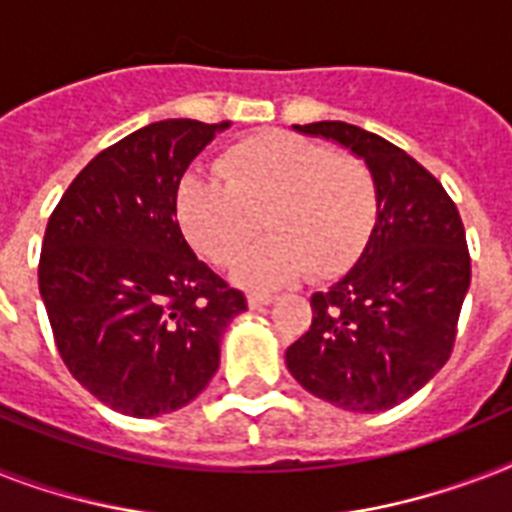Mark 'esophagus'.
<instances>
[{"label": "esophagus", "instance_id": "34e87169", "mask_svg": "<svg viewBox=\"0 0 512 512\" xmlns=\"http://www.w3.org/2000/svg\"><path fill=\"white\" fill-rule=\"evenodd\" d=\"M273 303V295H249L247 297V305L255 311V308H263V305H271Z\"/></svg>", "mask_w": 512, "mask_h": 512}]
</instances>
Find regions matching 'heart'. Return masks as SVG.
I'll list each match as a JSON object with an SVG mask.
<instances>
[{
  "instance_id": "1",
  "label": "heart",
  "mask_w": 512,
  "mask_h": 512,
  "mask_svg": "<svg viewBox=\"0 0 512 512\" xmlns=\"http://www.w3.org/2000/svg\"><path fill=\"white\" fill-rule=\"evenodd\" d=\"M217 172L183 175L177 223L199 255L223 265L260 214L269 236L231 268L241 287H281L305 271L337 276L356 263L377 223V183L364 159L292 132H257L233 143L217 159Z\"/></svg>"
}]
</instances>
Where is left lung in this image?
I'll return each mask as SVG.
<instances>
[{
    "mask_svg": "<svg viewBox=\"0 0 512 512\" xmlns=\"http://www.w3.org/2000/svg\"><path fill=\"white\" fill-rule=\"evenodd\" d=\"M292 130L364 159L377 183V223L356 265L311 297L313 321L287 348V369L345 412H385L452 353L470 287L460 212L436 177L374 132L345 122Z\"/></svg>",
    "mask_w": 512,
    "mask_h": 512,
    "instance_id": "obj_1",
    "label": "left lung"
}]
</instances>
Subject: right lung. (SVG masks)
<instances>
[{"instance_id": "add662e5", "label": "right lung", "mask_w": 512, "mask_h": 512, "mask_svg": "<svg viewBox=\"0 0 512 512\" xmlns=\"http://www.w3.org/2000/svg\"><path fill=\"white\" fill-rule=\"evenodd\" d=\"M231 122L164 119L100 151L44 231L39 295L82 388L116 412L183 409L247 300L193 255L175 212L188 164Z\"/></svg>"}]
</instances>
